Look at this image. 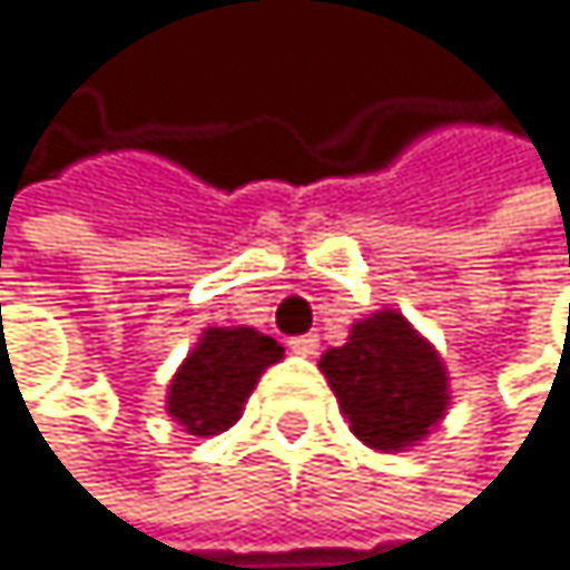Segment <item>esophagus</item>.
<instances>
[{"label":"esophagus","mask_w":570,"mask_h":570,"mask_svg":"<svg viewBox=\"0 0 570 570\" xmlns=\"http://www.w3.org/2000/svg\"><path fill=\"white\" fill-rule=\"evenodd\" d=\"M291 352L294 355H304V358L317 355V335H297V338H291Z\"/></svg>","instance_id":"obj_1"}]
</instances>
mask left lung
Instances as JSON below:
<instances>
[{
	"label": "left lung",
	"mask_w": 570,
	"mask_h": 570,
	"mask_svg": "<svg viewBox=\"0 0 570 570\" xmlns=\"http://www.w3.org/2000/svg\"><path fill=\"white\" fill-rule=\"evenodd\" d=\"M352 434L380 454L417 448L451 406L441 352L396 307L358 317L317 362Z\"/></svg>",
	"instance_id": "left-lung-1"
}]
</instances>
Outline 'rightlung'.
<instances>
[{
  "instance_id": "obj_1",
  "label": "right lung",
  "mask_w": 570,
  "mask_h": 570,
  "mask_svg": "<svg viewBox=\"0 0 570 570\" xmlns=\"http://www.w3.org/2000/svg\"><path fill=\"white\" fill-rule=\"evenodd\" d=\"M283 345L249 324L205 327L167 386V413L194 438H215L243 417L259 376Z\"/></svg>"
}]
</instances>
